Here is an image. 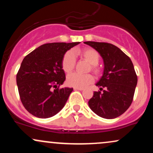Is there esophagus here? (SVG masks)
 Segmentation results:
<instances>
[{
    "mask_svg": "<svg viewBox=\"0 0 153 153\" xmlns=\"http://www.w3.org/2000/svg\"><path fill=\"white\" fill-rule=\"evenodd\" d=\"M74 90H78V91H82V90H83V88H76V87H75V88H74Z\"/></svg>",
    "mask_w": 153,
    "mask_h": 153,
    "instance_id": "1",
    "label": "esophagus"
}]
</instances>
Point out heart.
I'll return each mask as SVG.
<instances>
[{"mask_svg": "<svg viewBox=\"0 0 153 153\" xmlns=\"http://www.w3.org/2000/svg\"><path fill=\"white\" fill-rule=\"evenodd\" d=\"M76 52L81 54L84 59L90 63L91 68L95 72L97 71L96 65L99 62V54L94 49L87 48L82 51L76 50ZM75 65V55L73 50H70L65 54L62 61V69L65 73H71L74 69ZM94 81V77L91 74H80L73 73L70 74L67 78V82L69 85L76 88H84Z\"/></svg>", "mask_w": 153, "mask_h": 153, "instance_id": "heart-1", "label": "heart"}]
</instances>
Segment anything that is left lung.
<instances>
[{
    "mask_svg": "<svg viewBox=\"0 0 153 153\" xmlns=\"http://www.w3.org/2000/svg\"><path fill=\"white\" fill-rule=\"evenodd\" d=\"M100 54L103 61V75L96 83L100 91L94 93L88 106L96 114L104 119L117 118L130 106L137 77L129 57L111 44L85 42Z\"/></svg>",
    "mask_w": 153,
    "mask_h": 153,
    "instance_id": "left-lung-1",
    "label": "left lung"
}]
</instances>
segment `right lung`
<instances>
[{
  "instance_id": "1",
  "label": "right lung",
  "mask_w": 153,
  "mask_h": 153,
  "mask_svg": "<svg viewBox=\"0 0 153 153\" xmlns=\"http://www.w3.org/2000/svg\"><path fill=\"white\" fill-rule=\"evenodd\" d=\"M78 44H45L23 59L16 75L17 86L23 105L34 117L50 118L65 106L73 88H57L65 80L62 61L67 51Z\"/></svg>"
}]
</instances>
